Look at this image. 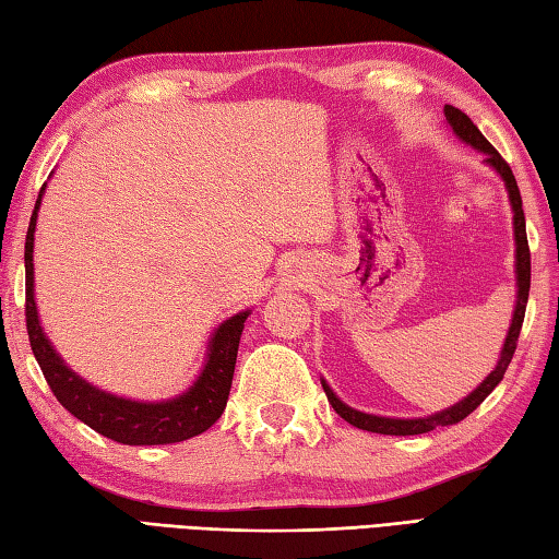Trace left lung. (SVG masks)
<instances>
[{"instance_id":"8db88e82","label":"left lung","mask_w":559,"mask_h":559,"mask_svg":"<svg viewBox=\"0 0 559 559\" xmlns=\"http://www.w3.org/2000/svg\"><path fill=\"white\" fill-rule=\"evenodd\" d=\"M445 118H448V123L453 126L455 133L461 135V140H465L467 145H473L475 150L485 152L487 164L501 174V179H504L507 189H509V199H511V205H513V235H516V278H519L516 312H513L509 336L504 342V348H501L499 364H497L495 370H491L489 378L473 392V395H467L463 402L453 404L451 409H445L441 414H433V417H426V419H388V417H373V414L356 412L352 407H346V404L338 400L334 392L330 390V385H326V382L322 380L326 400H330V404H332L338 417L346 419L348 424L358 426V429H364V431L388 433V436H417V433L433 431L436 426H448V424L463 421L467 414H473L479 407V404L487 400L489 392L499 385L501 378H504L507 368H509L511 358H513V352H516L523 317H526V302H528V288H531V249H528V237H526V215H523L521 191H519L516 177H513V171L507 164V159L501 157L495 147H491V142L483 133H479V128L461 111V108L445 106Z\"/></svg>"}]
</instances>
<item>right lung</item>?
Returning a JSON list of instances; mask_svg holds the SVG:
<instances>
[{
    "instance_id": "right-lung-1",
    "label": "right lung",
    "mask_w": 559,
    "mask_h": 559,
    "mask_svg": "<svg viewBox=\"0 0 559 559\" xmlns=\"http://www.w3.org/2000/svg\"><path fill=\"white\" fill-rule=\"evenodd\" d=\"M43 191H46V183H43V189L38 193V201L36 207H33L26 233L24 310L33 356H36L43 370V378H46L50 385L52 395L58 397L64 409L74 414V417L84 421L86 426H92L94 431L126 445L179 443L186 439H193V436L203 433L205 429H211L225 412L229 388H233L239 336H242L245 320L249 312L229 317L227 322L217 326L203 373L193 382V388L189 392H183L177 400L145 404L108 395V392L92 388L90 382L74 376L72 370L62 364L60 356L52 352V346L46 334H43L38 322L36 300H33V233H36V217Z\"/></svg>"
}]
</instances>
